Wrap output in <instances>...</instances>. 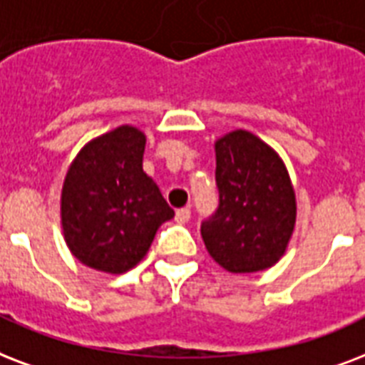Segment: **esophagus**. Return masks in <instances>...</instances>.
Masks as SVG:
<instances>
[{
	"instance_id": "1",
	"label": "esophagus",
	"mask_w": 365,
	"mask_h": 365,
	"mask_svg": "<svg viewBox=\"0 0 365 365\" xmlns=\"http://www.w3.org/2000/svg\"><path fill=\"white\" fill-rule=\"evenodd\" d=\"M175 219H177V222H188V219H190V209L188 207L179 209L177 215H175Z\"/></svg>"
}]
</instances>
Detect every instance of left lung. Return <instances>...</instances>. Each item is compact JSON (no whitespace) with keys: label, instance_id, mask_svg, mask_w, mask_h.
<instances>
[{"label":"left lung","instance_id":"1","mask_svg":"<svg viewBox=\"0 0 365 365\" xmlns=\"http://www.w3.org/2000/svg\"><path fill=\"white\" fill-rule=\"evenodd\" d=\"M215 160L219 209L202 225L205 250L228 272L274 267L297 221V197L284 160L245 129L217 138Z\"/></svg>","mask_w":365,"mask_h":365}]
</instances>
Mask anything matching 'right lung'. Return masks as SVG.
Instances as JSON below:
<instances>
[{
  "label": "right lung",
  "mask_w": 365,
  "mask_h": 365,
  "mask_svg": "<svg viewBox=\"0 0 365 365\" xmlns=\"http://www.w3.org/2000/svg\"><path fill=\"white\" fill-rule=\"evenodd\" d=\"M146 135L120 125L91 138L66 171L61 227L68 250L89 268L123 274L143 261L158 228L173 219L143 171Z\"/></svg>",
  "instance_id": "right-lung-1"
}]
</instances>
